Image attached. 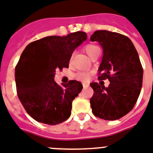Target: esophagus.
I'll return each mask as SVG.
<instances>
[{"label": "esophagus", "mask_w": 153, "mask_h": 153, "mask_svg": "<svg viewBox=\"0 0 153 153\" xmlns=\"http://www.w3.org/2000/svg\"><path fill=\"white\" fill-rule=\"evenodd\" d=\"M82 85L84 88H87V87H88V84H86V83H83Z\"/></svg>", "instance_id": "obj_1"}]
</instances>
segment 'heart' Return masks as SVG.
<instances>
[{
	"instance_id": "obj_1",
	"label": "heart",
	"mask_w": 153,
	"mask_h": 153,
	"mask_svg": "<svg viewBox=\"0 0 153 153\" xmlns=\"http://www.w3.org/2000/svg\"><path fill=\"white\" fill-rule=\"evenodd\" d=\"M99 50V47L94 44H87L84 47V51H85L89 57H92V55L94 54L95 53ZM90 74L87 71H80V72L77 73L75 74V78L78 80L83 81V82H86L89 79Z\"/></svg>"
}]
</instances>
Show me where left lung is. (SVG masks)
Listing matches in <instances>:
<instances>
[{
  "instance_id": "left-lung-1",
  "label": "left lung",
  "mask_w": 153,
  "mask_h": 153,
  "mask_svg": "<svg viewBox=\"0 0 153 153\" xmlns=\"http://www.w3.org/2000/svg\"><path fill=\"white\" fill-rule=\"evenodd\" d=\"M90 40L99 42L103 51L98 79L110 82L108 87L90 84L92 112L103 120H117L133 109L141 92L143 68L138 53L131 40L118 33L96 31Z\"/></svg>"
}]
</instances>
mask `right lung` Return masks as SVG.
Masks as SVG:
<instances>
[{
	"label": "right lung",
	"mask_w": 153,
	"mask_h": 153,
	"mask_svg": "<svg viewBox=\"0 0 153 153\" xmlns=\"http://www.w3.org/2000/svg\"><path fill=\"white\" fill-rule=\"evenodd\" d=\"M86 33L44 37L27 45L15 67L17 94L26 112L38 122L55 125L71 114L74 99L82 89L75 80L59 85L57 69L68 68L73 51L86 39Z\"/></svg>",
	"instance_id": "1"
}]
</instances>
